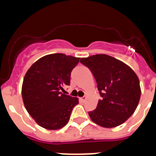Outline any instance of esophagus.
Returning <instances> with one entry per match:
<instances>
[{
	"label": "esophagus",
	"instance_id": "esophagus-1",
	"mask_svg": "<svg viewBox=\"0 0 156 156\" xmlns=\"http://www.w3.org/2000/svg\"><path fill=\"white\" fill-rule=\"evenodd\" d=\"M80 100L81 102H84L85 101H86V97H82L80 98Z\"/></svg>",
	"mask_w": 156,
	"mask_h": 156
}]
</instances>
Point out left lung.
Listing matches in <instances>:
<instances>
[{"instance_id":"1","label":"left lung","mask_w":156,"mask_h":156,"mask_svg":"<svg viewBox=\"0 0 156 156\" xmlns=\"http://www.w3.org/2000/svg\"><path fill=\"white\" fill-rule=\"evenodd\" d=\"M80 62L93 74L101 99L88 112L103 127L119 126L131 116L140 98L138 77L127 65L107 55L83 58Z\"/></svg>"}]
</instances>
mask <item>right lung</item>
<instances>
[{
  "label": "right lung",
  "instance_id": "right-lung-1",
  "mask_svg": "<svg viewBox=\"0 0 156 156\" xmlns=\"http://www.w3.org/2000/svg\"><path fill=\"white\" fill-rule=\"evenodd\" d=\"M80 58L58 53L44 56L27 72L22 87L24 105L33 119L48 129L67 124L77 98L62 90L70 84V76Z\"/></svg>",
  "mask_w": 156,
  "mask_h": 156
}]
</instances>
